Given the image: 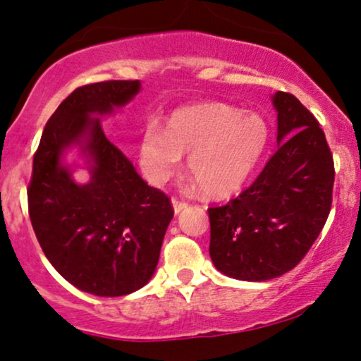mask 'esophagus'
Listing matches in <instances>:
<instances>
[{
	"label": "esophagus",
	"mask_w": 361,
	"mask_h": 361,
	"mask_svg": "<svg viewBox=\"0 0 361 361\" xmlns=\"http://www.w3.org/2000/svg\"><path fill=\"white\" fill-rule=\"evenodd\" d=\"M171 203H173V209H175V213H176V214H178V213H181L186 207H188V203H186L185 200L176 198V196H173Z\"/></svg>",
	"instance_id": "obj_1"
}]
</instances>
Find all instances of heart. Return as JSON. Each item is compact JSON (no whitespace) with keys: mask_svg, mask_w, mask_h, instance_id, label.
I'll list each match as a JSON object with an SVG mask.
<instances>
[{"mask_svg":"<svg viewBox=\"0 0 361 361\" xmlns=\"http://www.w3.org/2000/svg\"><path fill=\"white\" fill-rule=\"evenodd\" d=\"M270 143L263 116L228 104H200L175 113L165 131L149 125L141 140L148 180L163 183L180 170L181 157L204 195L221 198L238 191L257 170Z\"/></svg>","mask_w":361,"mask_h":361,"instance_id":"1","label":"heart"}]
</instances>
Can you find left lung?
<instances>
[{"label": "left lung", "instance_id": "1", "mask_svg": "<svg viewBox=\"0 0 361 361\" xmlns=\"http://www.w3.org/2000/svg\"><path fill=\"white\" fill-rule=\"evenodd\" d=\"M278 147L252 186L208 208L209 257L226 276L264 281L305 258L331 209L335 165L317 118L278 91Z\"/></svg>", "mask_w": 361, "mask_h": 361}]
</instances>
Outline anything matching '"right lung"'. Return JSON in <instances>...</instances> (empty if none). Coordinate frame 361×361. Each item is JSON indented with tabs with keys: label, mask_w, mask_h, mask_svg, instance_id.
<instances>
[{
	"label": "right lung",
	"mask_w": 361,
	"mask_h": 361,
	"mask_svg": "<svg viewBox=\"0 0 361 361\" xmlns=\"http://www.w3.org/2000/svg\"><path fill=\"white\" fill-rule=\"evenodd\" d=\"M140 91L138 80L80 86L63 99L44 126L33 158L28 212L49 263L71 285L97 296L140 290L157 270L175 209L148 186L133 163L104 135L102 120ZM73 142L84 145L92 181L76 185L61 165Z\"/></svg>",
	"instance_id": "add662e5"
}]
</instances>
